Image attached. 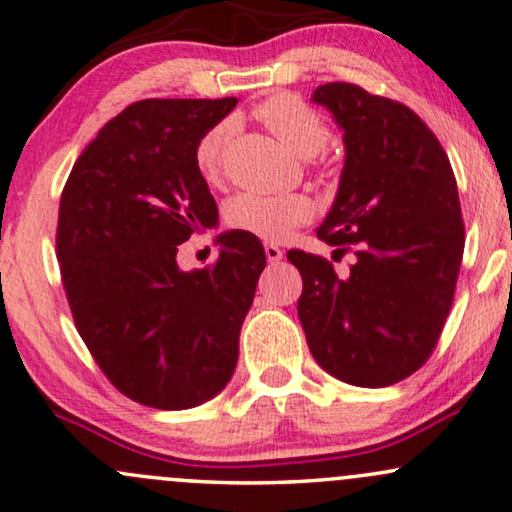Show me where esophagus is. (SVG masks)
<instances>
[{
  "label": "esophagus",
  "instance_id": "obj_1",
  "mask_svg": "<svg viewBox=\"0 0 512 512\" xmlns=\"http://www.w3.org/2000/svg\"><path fill=\"white\" fill-rule=\"evenodd\" d=\"M282 249L277 247V244H265V258H268L270 263H279L282 261Z\"/></svg>",
  "mask_w": 512,
  "mask_h": 512
}]
</instances>
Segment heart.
I'll return each mask as SVG.
<instances>
[{
  "instance_id": "b5f03b06",
  "label": "heart",
  "mask_w": 512,
  "mask_h": 512,
  "mask_svg": "<svg viewBox=\"0 0 512 512\" xmlns=\"http://www.w3.org/2000/svg\"><path fill=\"white\" fill-rule=\"evenodd\" d=\"M258 121L298 158H312L328 142V125L310 104L296 95H275L256 107ZM233 132V123L221 121L209 128L195 149V165L200 174L214 181L221 174L223 151ZM312 216V205L305 195H263L240 193L228 202L226 221L237 230L261 237L282 240L293 228Z\"/></svg>"
}]
</instances>
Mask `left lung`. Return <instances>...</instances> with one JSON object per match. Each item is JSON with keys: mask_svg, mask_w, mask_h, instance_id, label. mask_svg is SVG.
<instances>
[{"mask_svg": "<svg viewBox=\"0 0 512 512\" xmlns=\"http://www.w3.org/2000/svg\"><path fill=\"white\" fill-rule=\"evenodd\" d=\"M312 102L342 130L345 165L317 237L354 249L347 275L293 249L303 277L298 317L314 361L354 387H389L422 368L452 307L464 221L457 181L415 111L352 83H326Z\"/></svg>", "mask_w": 512, "mask_h": 512, "instance_id": "obj_1", "label": "left lung"}]
</instances>
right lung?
Listing matches in <instances>:
<instances>
[{
    "label": "right lung",
    "instance_id": "obj_1",
    "mask_svg": "<svg viewBox=\"0 0 512 512\" xmlns=\"http://www.w3.org/2000/svg\"><path fill=\"white\" fill-rule=\"evenodd\" d=\"M223 100H142L104 125L60 200L58 261L83 342L132 401L188 410L230 382L265 251L226 230L214 268L181 270L179 244L219 223L195 165Z\"/></svg>",
    "mask_w": 512,
    "mask_h": 512
}]
</instances>
